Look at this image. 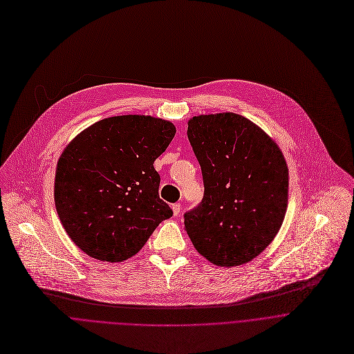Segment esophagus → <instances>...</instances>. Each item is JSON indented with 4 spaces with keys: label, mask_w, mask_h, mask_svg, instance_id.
I'll return each mask as SVG.
<instances>
[{
    "label": "esophagus",
    "mask_w": 354,
    "mask_h": 354,
    "mask_svg": "<svg viewBox=\"0 0 354 354\" xmlns=\"http://www.w3.org/2000/svg\"><path fill=\"white\" fill-rule=\"evenodd\" d=\"M171 209H173L174 216H178L181 214V203H173Z\"/></svg>",
    "instance_id": "1"
}]
</instances>
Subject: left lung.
I'll use <instances>...</instances> for the list:
<instances>
[{
  "label": "left lung",
  "instance_id": "obj_1",
  "mask_svg": "<svg viewBox=\"0 0 354 354\" xmlns=\"http://www.w3.org/2000/svg\"><path fill=\"white\" fill-rule=\"evenodd\" d=\"M187 135L205 187L202 202L184 215L187 234L212 263H247L283 223L289 198L283 153L258 125L234 113L192 117Z\"/></svg>",
  "mask_w": 354,
  "mask_h": 354
}]
</instances>
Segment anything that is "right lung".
Returning <instances> with one entry per match:
<instances>
[{
	"label": "right lung",
	"mask_w": 354,
	"mask_h": 354,
	"mask_svg": "<svg viewBox=\"0 0 354 354\" xmlns=\"http://www.w3.org/2000/svg\"><path fill=\"white\" fill-rule=\"evenodd\" d=\"M176 127L151 115L100 120L77 135L58 159L54 202L66 234L85 254L121 262L173 215L159 196L155 160Z\"/></svg>",
	"instance_id": "1"
}]
</instances>
